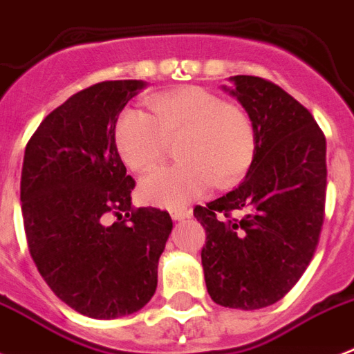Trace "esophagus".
<instances>
[{
	"label": "esophagus",
	"mask_w": 354,
	"mask_h": 354,
	"mask_svg": "<svg viewBox=\"0 0 354 354\" xmlns=\"http://www.w3.org/2000/svg\"><path fill=\"white\" fill-rule=\"evenodd\" d=\"M171 216L174 221H183V218H189L191 216V209L187 207H180V209H172Z\"/></svg>",
	"instance_id": "34e87169"
}]
</instances>
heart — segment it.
<instances>
[{"mask_svg": "<svg viewBox=\"0 0 354 354\" xmlns=\"http://www.w3.org/2000/svg\"><path fill=\"white\" fill-rule=\"evenodd\" d=\"M150 113L127 110L115 122V147L132 171L150 172L176 143L180 163L145 178L139 194L150 205L182 207L215 187L235 185L252 167L257 132L246 110L202 88H180L150 99Z\"/></svg>", "mask_w": 354, "mask_h": 354, "instance_id": "obj_1", "label": "heart"}]
</instances>
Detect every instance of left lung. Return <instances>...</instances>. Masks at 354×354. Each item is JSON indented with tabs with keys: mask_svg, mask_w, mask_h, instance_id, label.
<instances>
[{
	"mask_svg": "<svg viewBox=\"0 0 354 354\" xmlns=\"http://www.w3.org/2000/svg\"><path fill=\"white\" fill-rule=\"evenodd\" d=\"M232 82L235 88L224 90L257 132L255 158L239 187L196 205L194 216L205 230L202 264L211 299L255 310L285 297L313 261L325 216V136L313 113L274 82L252 75Z\"/></svg>",
	"mask_w": 354,
	"mask_h": 354,
	"instance_id": "obj_1",
	"label": "left lung"
}]
</instances>
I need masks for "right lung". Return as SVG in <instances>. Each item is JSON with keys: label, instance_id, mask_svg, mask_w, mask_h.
Returning <instances> with one entry per match:
<instances>
[{"label": "right lung", "instance_id": "obj_1", "mask_svg": "<svg viewBox=\"0 0 354 354\" xmlns=\"http://www.w3.org/2000/svg\"><path fill=\"white\" fill-rule=\"evenodd\" d=\"M143 86L106 80L75 93L25 147L19 198L30 257L55 296L90 318L127 316L150 301L172 230L167 211L132 205L136 182L113 139Z\"/></svg>", "mask_w": 354, "mask_h": 354}]
</instances>
